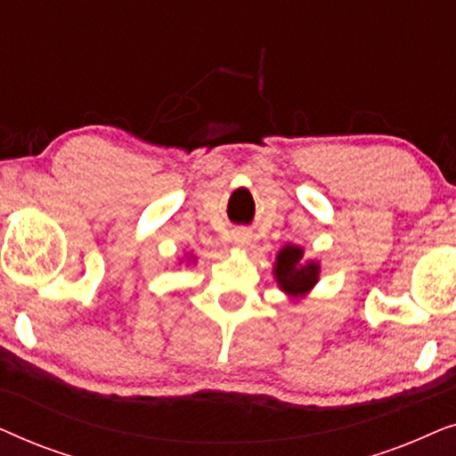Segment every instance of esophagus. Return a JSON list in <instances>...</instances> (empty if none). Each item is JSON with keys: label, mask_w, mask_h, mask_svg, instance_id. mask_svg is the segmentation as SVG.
<instances>
[{"label": "esophagus", "mask_w": 456, "mask_h": 456, "mask_svg": "<svg viewBox=\"0 0 456 456\" xmlns=\"http://www.w3.org/2000/svg\"><path fill=\"white\" fill-rule=\"evenodd\" d=\"M232 240H234L236 247L245 248V247L251 245V232H248V230H234Z\"/></svg>", "instance_id": "34e87169"}]
</instances>
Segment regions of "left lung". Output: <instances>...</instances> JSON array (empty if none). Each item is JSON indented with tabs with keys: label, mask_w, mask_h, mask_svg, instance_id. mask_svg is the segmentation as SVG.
I'll use <instances>...</instances> for the list:
<instances>
[{
	"label": "left lung",
	"mask_w": 456,
	"mask_h": 456,
	"mask_svg": "<svg viewBox=\"0 0 456 456\" xmlns=\"http://www.w3.org/2000/svg\"><path fill=\"white\" fill-rule=\"evenodd\" d=\"M276 280L289 295H303L311 290L317 282L320 267L317 264H303V248L301 247H284L278 253L276 259Z\"/></svg>",
	"instance_id": "left-lung-1"
}]
</instances>
